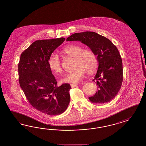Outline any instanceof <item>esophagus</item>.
I'll return each instance as SVG.
<instances>
[{"mask_svg":"<svg viewBox=\"0 0 146 146\" xmlns=\"http://www.w3.org/2000/svg\"><path fill=\"white\" fill-rule=\"evenodd\" d=\"M78 85H77V84H70V86H71V87H72V88L76 87Z\"/></svg>","mask_w":146,"mask_h":146,"instance_id":"esophagus-1","label":"esophagus"}]
</instances>
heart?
I'll list each match as a JSON object with an SVG mask.
<instances>
[{"mask_svg":"<svg viewBox=\"0 0 146 146\" xmlns=\"http://www.w3.org/2000/svg\"><path fill=\"white\" fill-rule=\"evenodd\" d=\"M61 54L65 58H74L73 72L68 73L61 79L62 82L78 83L85 77L86 73L93 74L98 67V61L95 53L90 48H84L77 45H70L60 50ZM50 70L56 74L62 71V64L58 54L52 53L48 60Z\"/></svg>","mask_w":146,"mask_h":146,"instance_id":"heart-1","label":"heart"}]
</instances>
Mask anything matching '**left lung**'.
Wrapping results in <instances>:
<instances>
[{"label": "left lung", "mask_w": 146, "mask_h": 146, "mask_svg": "<svg viewBox=\"0 0 146 146\" xmlns=\"http://www.w3.org/2000/svg\"><path fill=\"white\" fill-rule=\"evenodd\" d=\"M66 41H79L97 56L99 66L93 81L98 91L89 97L90 100L94 104L111 101L120 91L123 80L122 61L116 47L106 37L90 31L73 34Z\"/></svg>", "instance_id": "1"}]
</instances>
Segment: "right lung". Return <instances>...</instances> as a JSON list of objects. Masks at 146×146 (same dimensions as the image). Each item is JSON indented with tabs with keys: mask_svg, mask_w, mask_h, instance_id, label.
Segmentation results:
<instances>
[{
	"mask_svg": "<svg viewBox=\"0 0 146 146\" xmlns=\"http://www.w3.org/2000/svg\"><path fill=\"white\" fill-rule=\"evenodd\" d=\"M65 38L36 40L20 55L18 75L20 87L35 109L50 115L64 113L70 101L68 84L57 86L48 65L50 54Z\"/></svg>",
	"mask_w": 146,
	"mask_h": 146,
	"instance_id": "1",
	"label": "right lung"
}]
</instances>
